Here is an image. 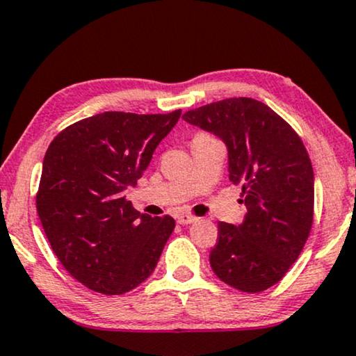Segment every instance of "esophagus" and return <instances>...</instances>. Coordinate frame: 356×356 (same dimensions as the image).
<instances>
[{"instance_id":"esophagus-1","label":"esophagus","mask_w":356,"mask_h":356,"mask_svg":"<svg viewBox=\"0 0 356 356\" xmlns=\"http://www.w3.org/2000/svg\"><path fill=\"white\" fill-rule=\"evenodd\" d=\"M195 217H192V215H179L177 217V223H181V225H191V223H193L195 222Z\"/></svg>"}]
</instances>
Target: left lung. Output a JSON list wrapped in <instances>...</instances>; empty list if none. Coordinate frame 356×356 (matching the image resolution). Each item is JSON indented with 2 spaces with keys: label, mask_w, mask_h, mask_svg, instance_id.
I'll return each mask as SVG.
<instances>
[{
  "label": "left lung",
  "mask_w": 356,
  "mask_h": 356,
  "mask_svg": "<svg viewBox=\"0 0 356 356\" xmlns=\"http://www.w3.org/2000/svg\"><path fill=\"white\" fill-rule=\"evenodd\" d=\"M222 139L228 177L241 186L248 213L240 225L218 223L210 266L243 292L266 291L292 266L312 228L314 170L294 129L264 103L227 98L182 116Z\"/></svg>",
  "instance_id": "obj_1"
}]
</instances>
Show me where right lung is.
Returning <instances> with one entry per match:
<instances>
[{
  "mask_svg": "<svg viewBox=\"0 0 356 356\" xmlns=\"http://www.w3.org/2000/svg\"><path fill=\"white\" fill-rule=\"evenodd\" d=\"M181 113L105 111L70 124L49 146L35 197L39 220L62 266L88 289L124 294L156 269L174 218L139 213L124 192Z\"/></svg>",
  "mask_w": 356,
  "mask_h": 356,
  "instance_id": "1",
  "label": "right lung"
}]
</instances>
